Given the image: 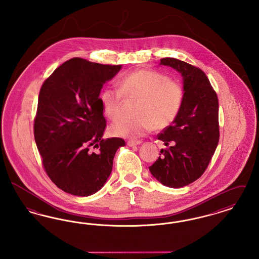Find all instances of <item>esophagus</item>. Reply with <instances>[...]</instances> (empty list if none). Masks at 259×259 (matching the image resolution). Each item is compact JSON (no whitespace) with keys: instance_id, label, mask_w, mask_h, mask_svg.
<instances>
[{"instance_id":"34e87169","label":"esophagus","mask_w":259,"mask_h":259,"mask_svg":"<svg viewBox=\"0 0 259 259\" xmlns=\"http://www.w3.org/2000/svg\"><path fill=\"white\" fill-rule=\"evenodd\" d=\"M141 143H142L141 141H135V140H129V141L127 142V145H128L129 147H136V146L140 145Z\"/></svg>"}]
</instances>
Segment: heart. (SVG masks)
Returning <instances> with one entry per match:
<instances>
[{"mask_svg": "<svg viewBox=\"0 0 259 259\" xmlns=\"http://www.w3.org/2000/svg\"><path fill=\"white\" fill-rule=\"evenodd\" d=\"M185 97L184 87L167 74L141 69L124 74L119 88L107 87L100 96L104 113L118 119L123 113L125 98L135 99V118H122L110 126L111 135L137 139L172 123L181 111Z\"/></svg>", "mask_w": 259, "mask_h": 259, "instance_id": "obj_1", "label": "heart"}]
</instances>
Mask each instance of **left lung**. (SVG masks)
<instances>
[{"label": "left lung", "instance_id": "1", "mask_svg": "<svg viewBox=\"0 0 259 259\" xmlns=\"http://www.w3.org/2000/svg\"><path fill=\"white\" fill-rule=\"evenodd\" d=\"M184 78L185 97L172 123L157 135L166 149L148 167L163 185L179 188L198 180L209 166L220 140L219 99L208 76L196 66L176 58H162Z\"/></svg>", "mask_w": 259, "mask_h": 259}]
</instances>
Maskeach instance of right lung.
Instances as JSON below:
<instances>
[{"label":"right lung","mask_w":259,"mask_h":259,"mask_svg":"<svg viewBox=\"0 0 259 259\" xmlns=\"http://www.w3.org/2000/svg\"><path fill=\"white\" fill-rule=\"evenodd\" d=\"M121 69L74 57L40 87L34 136L51 182L75 196L100 190L112 169L121 138L103 139L107 122L100 101L103 84Z\"/></svg>","instance_id":"obj_1"}]
</instances>
